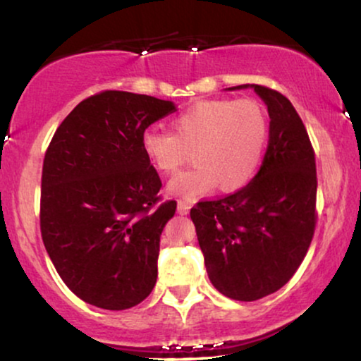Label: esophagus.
<instances>
[{
    "label": "esophagus",
    "instance_id": "obj_1",
    "mask_svg": "<svg viewBox=\"0 0 361 361\" xmlns=\"http://www.w3.org/2000/svg\"><path fill=\"white\" fill-rule=\"evenodd\" d=\"M191 204L186 202H178V213L180 214H188Z\"/></svg>",
    "mask_w": 361,
    "mask_h": 361
}]
</instances>
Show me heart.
Instances as JSON below:
<instances>
[{
    "mask_svg": "<svg viewBox=\"0 0 361 361\" xmlns=\"http://www.w3.org/2000/svg\"><path fill=\"white\" fill-rule=\"evenodd\" d=\"M268 145V118L255 99H204L173 120V133L147 128L141 149L158 171L171 175L188 159L196 163L173 178L168 191L186 200L218 185L243 188L257 173Z\"/></svg>",
    "mask_w": 361,
    "mask_h": 361,
    "instance_id": "b5f03b06",
    "label": "heart"
}]
</instances>
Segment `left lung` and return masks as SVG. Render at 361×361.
Listing matches in <instances>:
<instances>
[{
    "instance_id": "8db88e82",
    "label": "left lung",
    "mask_w": 361,
    "mask_h": 361,
    "mask_svg": "<svg viewBox=\"0 0 361 361\" xmlns=\"http://www.w3.org/2000/svg\"><path fill=\"white\" fill-rule=\"evenodd\" d=\"M270 140L262 168L245 188L191 208L204 267L213 286L228 298L255 302L290 281L312 243L317 166L308 133L288 98L259 85Z\"/></svg>"
}]
</instances>
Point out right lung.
<instances>
[{
  "label": "right lung",
  "mask_w": 361,
  "mask_h": 361,
  "mask_svg": "<svg viewBox=\"0 0 361 361\" xmlns=\"http://www.w3.org/2000/svg\"><path fill=\"white\" fill-rule=\"evenodd\" d=\"M175 104L103 91L76 104L43 161L41 236L66 286L83 302L126 310L152 293L159 236L176 202L157 207V170L141 149L149 125Z\"/></svg>",
  "instance_id": "obj_1"
}]
</instances>
